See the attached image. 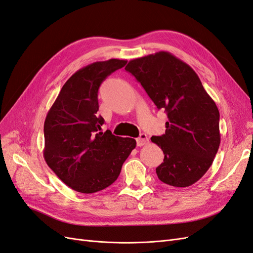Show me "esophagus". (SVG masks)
<instances>
[{
  "label": "esophagus",
  "instance_id": "obj_1",
  "mask_svg": "<svg viewBox=\"0 0 253 253\" xmlns=\"http://www.w3.org/2000/svg\"><path fill=\"white\" fill-rule=\"evenodd\" d=\"M136 142H137V145H138V147H142V145L148 144L149 143V138H148L147 134H143V133L140 134L138 138L136 139Z\"/></svg>",
  "mask_w": 253,
  "mask_h": 253
}]
</instances>
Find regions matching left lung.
Wrapping results in <instances>:
<instances>
[{
  "mask_svg": "<svg viewBox=\"0 0 253 253\" xmlns=\"http://www.w3.org/2000/svg\"><path fill=\"white\" fill-rule=\"evenodd\" d=\"M126 71L168 115L166 133L151 138L165 154L158 178L173 187L193 185L209 170L220 143L215 102L193 68L168 51L133 59Z\"/></svg>",
  "mask_w": 253,
  "mask_h": 253,
  "instance_id": "8db88e82",
  "label": "left lung"
}]
</instances>
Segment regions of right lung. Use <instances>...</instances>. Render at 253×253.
<instances>
[{"label": "right lung", "mask_w": 253, "mask_h": 253, "mask_svg": "<svg viewBox=\"0 0 253 253\" xmlns=\"http://www.w3.org/2000/svg\"><path fill=\"white\" fill-rule=\"evenodd\" d=\"M126 60L98 61L80 68L61 88L44 122L43 156L58 177L80 193H95L118 178L136 140L99 132L98 89Z\"/></svg>", "instance_id": "obj_1"}]
</instances>
